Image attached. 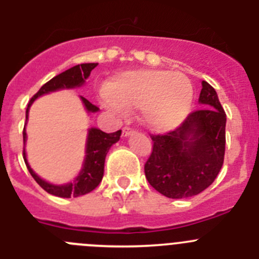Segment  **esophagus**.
Listing matches in <instances>:
<instances>
[{
  "mask_svg": "<svg viewBox=\"0 0 259 259\" xmlns=\"http://www.w3.org/2000/svg\"><path fill=\"white\" fill-rule=\"evenodd\" d=\"M131 134H134V130H132L131 127H123V131H122L123 137L130 136V135H131Z\"/></svg>",
  "mask_w": 259,
  "mask_h": 259,
  "instance_id": "esophagus-1",
  "label": "esophagus"
}]
</instances>
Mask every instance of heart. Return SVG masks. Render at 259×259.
Segmentation results:
<instances>
[{
  "label": "heart",
  "mask_w": 259,
  "mask_h": 259,
  "mask_svg": "<svg viewBox=\"0 0 259 259\" xmlns=\"http://www.w3.org/2000/svg\"><path fill=\"white\" fill-rule=\"evenodd\" d=\"M107 105L114 110L141 107L144 122L155 131L178 127L191 111L193 87L180 72L163 70L127 71L106 88Z\"/></svg>",
  "instance_id": "1"
}]
</instances>
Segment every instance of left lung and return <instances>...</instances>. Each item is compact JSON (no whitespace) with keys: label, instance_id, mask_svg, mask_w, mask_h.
I'll use <instances>...</instances> for the list:
<instances>
[{"label":"left lung","instance_id":"obj_1","mask_svg":"<svg viewBox=\"0 0 259 259\" xmlns=\"http://www.w3.org/2000/svg\"><path fill=\"white\" fill-rule=\"evenodd\" d=\"M201 109L174 131L152 135L153 150L145 176L155 191L168 198L196 196L212 184L226 150V113L215 89L202 81Z\"/></svg>","mask_w":259,"mask_h":259}]
</instances>
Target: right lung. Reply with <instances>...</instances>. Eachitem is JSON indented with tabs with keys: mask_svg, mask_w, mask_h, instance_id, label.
<instances>
[{
	"mask_svg": "<svg viewBox=\"0 0 259 259\" xmlns=\"http://www.w3.org/2000/svg\"><path fill=\"white\" fill-rule=\"evenodd\" d=\"M97 65L98 63H81V65H76L74 67L66 70L65 72L57 75L53 79H50L48 83H45L44 85L41 87L40 91L28 102V107H27L26 111V119H28V110L36 98L42 95H47L49 92L58 91V89L81 87L85 83V80L88 79L89 75H91V71ZM80 98H81V101H83L84 106H85L88 113H96V111L100 110L96 105L91 104L87 98L81 97V96H80ZM120 135H122L120 130L116 132H113V134H105V132H102L98 128H89L88 137H87L85 158H84L83 167H81L79 175L75 178L74 182L67 183L65 185L50 184V183L45 182L41 178H38L33 172L31 167H29L28 162H27L26 150L24 149H23V158H24L26 166L28 168L29 174L32 175V178L48 193L63 198L79 197V196H83V194L92 192L101 183L102 176H104L105 158H106V154L110 148H111V145L118 143L119 139H120ZM26 140L27 134L26 128H24L23 130V143H26Z\"/></svg>",
	"mask_w": 259,
	"mask_h": 259,
	"instance_id": "obj_1",
	"label": "right lung"
}]
</instances>
